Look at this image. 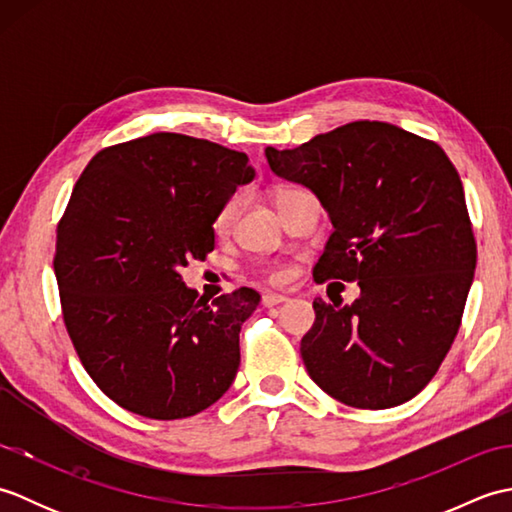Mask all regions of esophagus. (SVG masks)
Masks as SVG:
<instances>
[{"label":"esophagus","instance_id":"esophagus-1","mask_svg":"<svg viewBox=\"0 0 512 512\" xmlns=\"http://www.w3.org/2000/svg\"><path fill=\"white\" fill-rule=\"evenodd\" d=\"M286 301H288V297L273 295V292H268V295L262 297V306L264 308H275V306H279V303H286Z\"/></svg>","mask_w":512,"mask_h":512}]
</instances>
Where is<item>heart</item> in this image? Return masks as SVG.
Wrapping results in <instances>:
<instances>
[{
	"label": "heart",
	"mask_w": 512,
	"mask_h": 512,
	"mask_svg": "<svg viewBox=\"0 0 512 512\" xmlns=\"http://www.w3.org/2000/svg\"><path fill=\"white\" fill-rule=\"evenodd\" d=\"M286 193H288V191H281V193L277 195V200L284 198ZM239 206H242V195H239V193L231 195V198H228V200L220 206V211H217L215 222H213L217 233H226L228 228L233 226L235 217H237V213H239ZM266 277H268V281H273V284H284L288 273H286L284 268H270L268 273H266Z\"/></svg>",
	"instance_id": "heart-1"
}]
</instances>
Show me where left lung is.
I'll return each mask as SVG.
<instances>
[{
    "label": "left lung",
    "instance_id": "obj_1",
    "mask_svg": "<svg viewBox=\"0 0 512 512\" xmlns=\"http://www.w3.org/2000/svg\"><path fill=\"white\" fill-rule=\"evenodd\" d=\"M266 158L330 213L314 281L361 286L352 306L314 299L317 319L301 339L310 378L356 409L411 400L451 350L477 264L458 169L438 143L380 121L268 147Z\"/></svg>",
    "mask_w": 512,
    "mask_h": 512
}]
</instances>
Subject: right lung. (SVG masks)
<instances>
[{"mask_svg": "<svg viewBox=\"0 0 512 512\" xmlns=\"http://www.w3.org/2000/svg\"><path fill=\"white\" fill-rule=\"evenodd\" d=\"M253 178L242 151L158 132L101 149L76 180L54 275L74 350L116 405L178 420L231 387L259 295L239 288L209 303L180 268L211 253L217 211Z\"/></svg>", "mask_w": 512, "mask_h": 512, "instance_id": "add662e5", "label": "right lung"}]
</instances>
